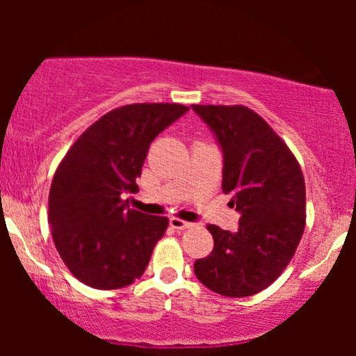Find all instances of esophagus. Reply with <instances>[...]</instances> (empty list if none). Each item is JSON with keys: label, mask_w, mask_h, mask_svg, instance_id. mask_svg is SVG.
Here are the masks:
<instances>
[{"label": "esophagus", "mask_w": 356, "mask_h": 356, "mask_svg": "<svg viewBox=\"0 0 356 356\" xmlns=\"http://www.w3.org/2000/svg\"><path fill=\"white\" fill-rule=\"evenodd\" d=\"M170 225L174 229H177V231H184V229H191L193 227V224L191 222H186V220H181V218H177V217H172L170 220Z\"/></svg>", "instance_id": "esophagus-1"}]
</instances>
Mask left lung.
<instances>
[{"label": "left lung", "mask_w": 356, "mask_h": 356, "mask_svg": "<svg viewBox=\"0 0 356 356\" xmlns=\"http://www.w3.org/2000/svg\"><path fill=\"white\" fill-rule=\"evenodd\" d=\"M191 108L220 146L222 189L241 213L236 232L208 225L213 250L195 261V274L222 296H251L282 274L303 236V172L284 141L248 106Z\"/></svg>", "instance_id": "1"}]
</instances>
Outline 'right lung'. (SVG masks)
Returning <instances> with one entry per match:
<instances>
[{
  "label": "right lung",
  "mask_w": 356,
  "mask_h": 356,
  "mask_svg": "<svg viewBox=\"0 0 356 356\" xmlns=\"http://www.w3.org/2000/svg\"><path fill=\"white\" fill-rule=\"evenodd\" d=\"M189 108L138 103L103 115L74 143L49 189L48 222L68 270L96 289H118L145 274L168 218L129 208L148 148Z\"/></svg>",
  "instance_id": "add662e5"
}]
</instances>
